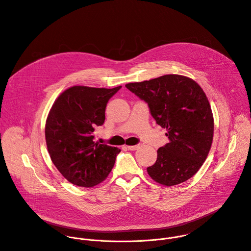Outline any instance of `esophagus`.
I'll use <instances>...</instances> for the list:
<instances>
[{"mask_svg": "<svg viewBox=\"0 0 251 251\" xmlns=\"http://www.w3.org/2000/svg\"><path fill=\"white\" fill-rule=\"evenodd\" d=\"M142 145L141 144H137V145H134V146H127V149L130 150V151H135L137 149H139Z\"/></svg>", "mask_w": 251, "mask_h": 251, "instance_id": "1", "label": "esophagus"}]
</instances>
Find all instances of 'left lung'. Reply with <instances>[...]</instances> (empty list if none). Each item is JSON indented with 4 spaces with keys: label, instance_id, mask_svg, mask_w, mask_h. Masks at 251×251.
<instances>
[{
    "label": "left lung",
    "instance_id": "1",
    "mask_svg": "<svg viewBox=\"0 0 251 251\" xmlns=\"http://www.w3.org/2000/svg\"><path fill=\"white\" fill-rule=\"evenodd\" d=\"M132 93L148 104L156 123L167 129L170 142L158 149L149 176L164 186H176L191 178L205 161L213 137V117L201 87L177 75L128 83Z\"/></svg>",
    "mask_w": 251,
    "mask_h": 251
}]
</instances>
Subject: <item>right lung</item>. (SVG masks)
Returning a JSON list of instances; mask_svg holds the SVG:
<instances>
[{
    "mask_svg": "<svg viewBox=\"0 0 251 251\" xmlns=\"http://www.w3.org/2000/svg\"><path fill=\"white\" fill-rule=\"evenodd\" d=\"M73 86L53 103L46 124L50 159L68 182L94 187L111 172L120 149L95 142L94 130L105 120L109 99L121 88Z\"/></svg>",
    "mask_w": 251,
    "mask_h": 251,
    "instance_id": "add662e5",
    "label": "right lung"
}]
</instances>
